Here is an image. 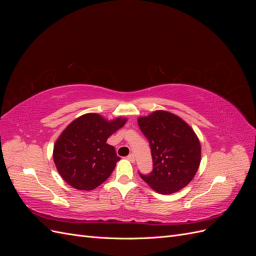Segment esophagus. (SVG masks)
Here are the masks:
<instances>
[{
    "label": "esophagus",
    "mask_w": 256,
    "mask_h": 256,
    "mask_svg": "<svg viewBox=\"0 0 256 256\" xmlns=\"http://www.w3.org/2000/svg\"><path fill=\"white\" fill-rule=\"evenodd\" d=\"M127 159H128L130 162H134V160H136V158H134V154H128V156H127Z\"/></svg>",
    "instance_id": "obj_1"
}]
</instances>
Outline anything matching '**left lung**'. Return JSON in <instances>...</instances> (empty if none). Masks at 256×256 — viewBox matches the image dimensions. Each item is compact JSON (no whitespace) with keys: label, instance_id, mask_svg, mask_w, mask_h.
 <instances>
[{"label":"left lung","instance_id":"1","mask_svg":"<svg viewBox=\"0 0 256 256\" xmlns=\"http://www.w3.org/2000/svg\"><path fill=\"white\" fill-rule=\"evenodd\" d=\"M148 140L152 171L142 180L161 194H171L186 187L194 177L200 161V144L194 131L178 116L156 111L138 120Z\"/></svg>","mask_w":256,"mask_h":256}]
</instances>
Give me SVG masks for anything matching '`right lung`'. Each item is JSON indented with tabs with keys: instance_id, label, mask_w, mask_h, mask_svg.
<instances>
[{
	"instance_id": "right-lung-1",
	"label": "right lung",
	"mask_w": 256,
	"mask_h": 256,
	"mask_svg": "<svg viewBox=\"0 0 256 256\" xmlns=\"http://www.w3.org/2000/svg\"><path fill=\"white\" fill-rule=\"evenodd\" d=\"M126 118L108 122L96 113L80 116L62 132L53 148V159L63 180L78 190H92L106 180L120 158L106 143Z\"/></svg>"
}]
</instances>
